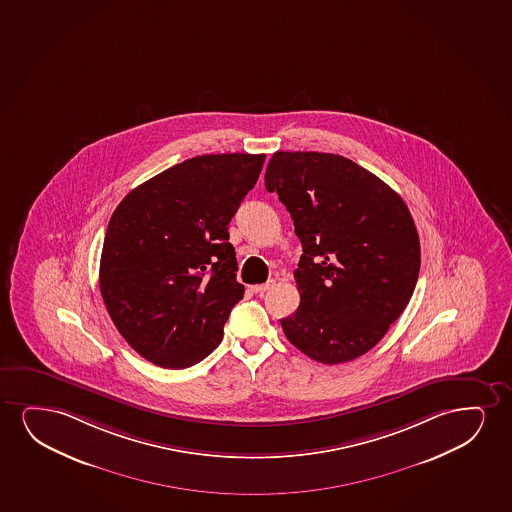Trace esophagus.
<instances>
[{"mask_svg":"<svg viewBox=\"0 0 512 512\" xmlns=\"http://www.w3.org/2000/svg\"><path fill=\"white\" fill-rule=\"evenodd\" d=\"M273 285L274 281H267V283H264V285L250 286V288H252L253 293H264L267 292V290H269V288H271Z\"/></svg>","mask_w":512,"mask_h":512,"instance_id":"1","label":"esophagus"}]
</instances>
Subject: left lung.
<instances>
[{"label": "left lung", "mask_w": 512, "mask_h": 512, "mask_svg": "<svg viewBox=\"0 0 512 512\" xmlns=\"http://www.w3.org/2000/svg\"><path fill=\"white\" fill-rule=\"evenodd\" d=\"M266 189L292 215L304 252L299 309L281 319L286 339L325 365L363 356L405 311L419 279L408 206L363 166L314 151L274 153Z\"/></svg>", "instance_id": "left-lung-1"}]
</instances>
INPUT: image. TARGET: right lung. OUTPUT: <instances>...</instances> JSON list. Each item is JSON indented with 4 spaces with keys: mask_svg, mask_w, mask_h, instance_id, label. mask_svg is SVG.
<instances>
[{
    "mask_svg": "<svg viewBox=\"0 0 512 512\" xmlns=\"http://www.w3.org/2000/svg\"><path fill=\"white\" fill-rule=\"evenodd\" d=\"M266 154H203L158 173L123 198L107 226L99 285L133 351L187 368L219 346L245 286L227 226Z\"/></svg>",
    "mask_w": 512,
    "mask_h": 512,
    "instance_id": "1",
    "label": "right lung"
}]
</instances>
